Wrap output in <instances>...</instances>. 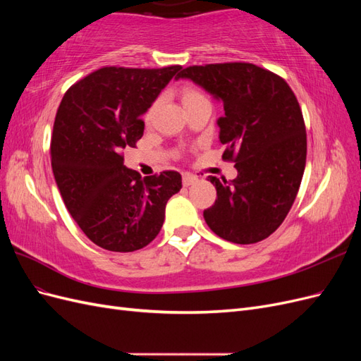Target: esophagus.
Instances as JSON below:
<instances>
[{
    "mask_svg": "<svg viewBox=\"0 0 361 361\" xmlns=\"http://www.w3.org/2000/svg\"><path fill=\"white\" fill-rule=\"evenodd\" d=\"M182 182H183V185L185 187H190V185H194V183H197L199 182V178L197 176H194V174H190V173H185L183 176H182Z\"/></svg>",
    "mask_w": 361,
    "mask_h": 361,
    "instance_id": "obj_1",
    "label": "esophagus"
}]
</instances>
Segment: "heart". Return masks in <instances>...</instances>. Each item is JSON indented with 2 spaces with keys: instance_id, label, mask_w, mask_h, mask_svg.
Instances as JSON below:
<instances>
[{
  "instance_id": "obj_1",
  "label": "heart",
  "mask_w": 361,
  "mask_h": 361,
  "mask_svg": "<svg viewBox=\"0 0 361 361\" xmlns=\"http://www.w3.org/2000/svg\"><path fill=\"white\" fill-rule=\"evenodd\" d=\"M203 94L200 92H197L195 89H190V87H187V89H183L182 92V101H183V105H188L191 102H195L199 99H203Z\"/></svg>"
}]
</instances>
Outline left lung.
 Instances as JSON below:
<instances>
[{
	"mask_svg": "<svg viewBox=\"0 0 361 361\" xmlns=\"http://www.w3.org/2000/svg\"><path fill=\"white\" fill-rule=\"evenodd\" d=\"M180 78L223 102L216 120L223 159H233L238 170L232 182L207 178L216 200L204 221L226 241L259 243L286 218L304 174L307 138L297 97L279 75L250 63L191 66Z\"/></svg>",
	"mask_w": 361,
	"mask_h": 361,
	"instance_id": "obj_1",
	"label": "left lung"
}]
</instances>
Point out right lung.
Masks as SVG:
<instances>
[{"instance_id":"obj_1","label":"right lung","mask_w":361,"mask_h":361,"mask_svg":"<svg viewBox=\"0 0 361 361\" xmlns=\"http://www.w3.org/2000/svg\"><path fill=\"white\" fill-rule=\"evenodd\" d=\"M182 68H104L73 84L54 122L51 166L69 214L92 243L128 253L159 233L178 171L141 178L123 150L143 137L141 120Z\"/></svg>"}]
</instances>
